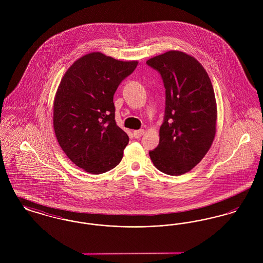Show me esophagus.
Returning a JSON list of instances; mask_svg holds the SVG:
<instances>
[{
    "mask_svg": "<svg viewBox=\"0 0 263 263\" xmlns=\"http://www.w3.org/2000/svg\"><path fill=\"white\" fill-rule=\"evenodd\" d=\"M144 133H145V130H143V129H141V130H135L134 132H133V135H134V137L135 138H141L143 135H144Z\"/></svg>",
    "mask_w": 263,
    "mask_h": 263,
    "instance_id": "esophagus-1",
    "label": "esophagus"
}]
</instances>
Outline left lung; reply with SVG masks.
<instances>
[{"mask_svg": "<svg viewBox=\"0 0 263 263\" xmlns=\"http://www.w3.org/2000/svg\"><path fill=\"white\" fill-rule=\"evenodd\" d=\"M147 64L161 74L165 88L160 143L149 153L151 160L165 175H184L200 163L216 134L211 80L200 63L182 51H167Z\"/></svg>", "mask_w": 263, "mask_h": 263, "instance_id": "1", "label": "left lung"}]
</instances>
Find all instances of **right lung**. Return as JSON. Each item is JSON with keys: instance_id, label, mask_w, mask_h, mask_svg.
<instances>
[{"instance_id": "right-lung-1", "label": "right lung", "mask_w": 263, "mask_h": 263, "mask_svg": "<svg viewBox=\"0 0 263 263\" xmlns=\"http://www.w3.org/2000/svg\"><path fill=\"white\" fill-rule=\"evenodd\" d=\"M137 65L91 52L63 76L53 102V127L66 156L87 173H106L123 158L129 137L116 125L113 96Z\"/></svg>"}]
</instances>
